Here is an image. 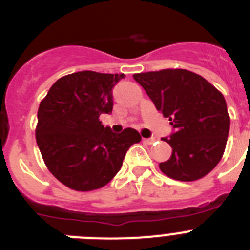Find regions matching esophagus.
Instances as JSON below:
<instances>
[{"label": "esophagus", "mask_w": 250, "mask_h": 250, "mask_svg": "<svg viewBox=\"0 0 250 250\" xmlns=\"http://www.w3.org/2000/svg\"><path fill=\"white\" fill-rule=\"evenodd\" d=\"M143 141H144L145 144H149V145H151V144H154V143H155L156 141V139L155 138H149V139H143Z\"/></svg>", "instance_id": "esophagus-1"}]
</instances>
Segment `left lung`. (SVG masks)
I'll use <instances>...</instances> for the list:
<instances>
[{
    "instance_id": "left-lung-1",
    "label": "left lung",
    "mask_w": 250,
    "mask_h": 250,
    "mask_svg": "<svg viewBox=\"0 0 250 250\" xmlns=\"http://www.w3.org/2000/svg\"><path fill=\"white\" fill-rule=\"evenodd\" d=\"M134 80L174 129L169 138H163L173 152L159 164L161 171L180 182H194L210 173L224 154L230 127L222 92L203 76L183 68L141 72Z\"/></svg>"
}]
</instances>
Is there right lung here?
Instances as JSON below:
<instances>
[{"label":"right lung","instance_id":"right-lung-1","mask_svg":"<svg viewBox=\"0 0 250 250\" xmlns=\"http://www.w3.org/2000/svg\"><path fill=\"white\" fill-rule=\"evenodd\" d=\"M124 74L80 71L61 77L37 111L36 141L51 174L70 189L105 187L141 140L135 129L115 134L99 116L112 111V89Z\"/></svg>","mask_w":250,"mask_h":250}]
</instances>
